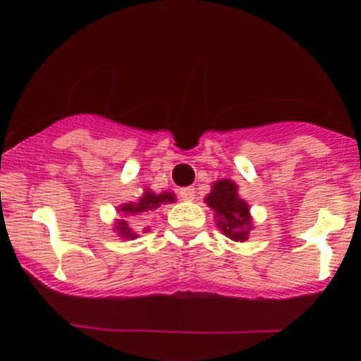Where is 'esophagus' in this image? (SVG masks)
Returning a JSON list of instances; mask_svg holds the SVG:
<instances>
[{"instance_id": "34e87169", "label": "esophagus", "mask_w": 361, "mask_h": 361, "mask_svg": "<svg viewBox=\"0 0 361 361\" xmlns=\"http://www.w3.org/2000/svg\"><path fill=\"white\" fill-rule=\"evenodd\" d=\"M180 197H181V200H185V202H192V200L195 199V188H193V187L181 188Z\"/></svg>"}]
</instances>
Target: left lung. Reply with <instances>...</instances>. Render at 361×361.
<instances>
[{"mask_svg": "<svg viewBox=\"0 0 361 361\" xmlns=\"http://www.w3.org/2000/svg\"><path fill=\"white\" fill-rule=\"evenodd\" d=\"M204 202L214 211L216 226L235 242H245L252 231L249 204L238 195V185L228 178L214 181Z\"/></svg>", "mask_w": 361, "mask_h": 361, "instance_id": "obj_1", "label": "left lung"}]
</instances>
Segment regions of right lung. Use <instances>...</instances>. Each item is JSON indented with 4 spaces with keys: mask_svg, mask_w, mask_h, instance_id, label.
Returning <instances> with one entry per match:
<instances>
[{
    "mask_svg": "<svg viewBox=\"0 0 361 361\" xmlns=\"http://www.w3.org/2000/svg\"><path fill=\"white\" fill-rule=\"evenodd\" d=\"M173 202H176V195H174L173 192L155 193L152 192L150 188H145L138 200H135V202H124L117 207L121 219H116V221H114V231L117 233V237L124 238V240H135V238H138V233H136V231L131 228L130 223L123 218H126V216L128 218H140V216L149 214L150 211H155L161 206ZM147 230H149V226L143 228V231Z\"/></svg>",
    "mask_w": 361,
    "mask_h": 361,
    "instance_id": "obj_1",
    "label": "right lung"
}]
</instances>
